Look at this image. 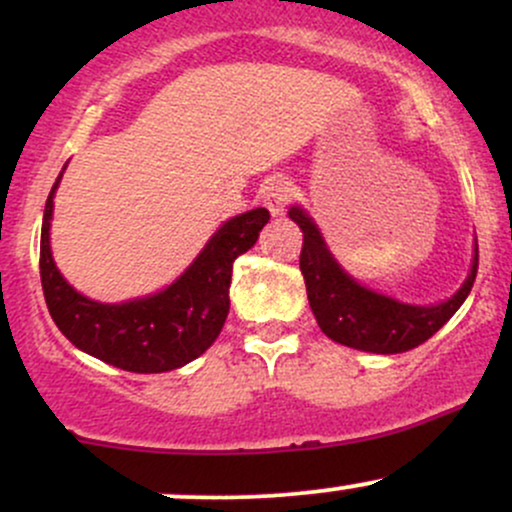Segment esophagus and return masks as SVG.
<instances>
[{
  "label": "esophagus",
  "instance_id": "34e87169",
  "mask_svg": "<svg viewBox=\"0 0 512 512\" xmlns=\"http://www.w3.org/2000/svg\"><path fill=\"white\" fill-rule=\"evenodd\" d=\"M291 199V182L281 175H274L262 185V202L269 209V214L279 216L284 214V207Z\"/></svg>",
  "mask_w": 512,
  "mask_h": 512
}]
</instances>
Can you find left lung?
<instances>
[{
	"mask_svg": "<svg viewBox=\"0 0 512 512\" xmlns=\"http://www.w3.org/2000/svg\"><path fill=\"white\" fill-rule=\"evenodd\" d=\"M289 219L303 231L301 272L317 325L334 342L351 349L402 354L424 344L457 313L477 279L479 250H474L472 272L450 301L438 305L399 303L351 279L327 250L320 228L301 207H291Z\"/></svg>",
	"mask_w": 512,
	"mask_h": 512,
	"instance_id": "left-lung-1",
	"label": "left lung"
}]
</instances>
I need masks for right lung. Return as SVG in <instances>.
Instances as JSON below:
<instances>
[{
	"mask_svg": "<svg viewBox=\"0 0 512 512\" xmlns=\"http://www.w3.org/2000/svg\"><path fill=\"white\" fill-rule=\"evenodd\" d=\"M60 180L62 173L45 202L40 281L64 337L76 349L129 373H166L202 356L219 337L231 308L233 262L257 243L269 211L260 207L228 219L168 289L127 303H98L76 293L52 260V197Z\"/></svg>",
	"mask_w": 512,
	"mask_h": 512,
	"instance_id": "1",
	"label": "right lung"
}]
</instances>
